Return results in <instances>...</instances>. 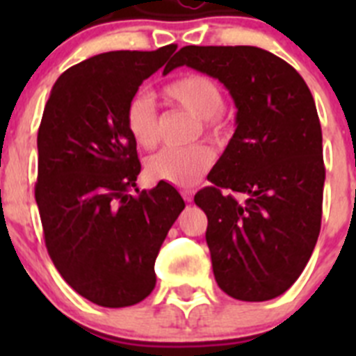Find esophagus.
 <instances>
[{"label": "esophagus", "mask_w": 356, "mask_h": 356, "mask_svg": "<svg viewBox=\"0 0 356 356\" xmlns=\"http://www.w3.org/2000/svg\"><path fill=\"white\" fill-rule=\"evenodd\" d=\"M180 193H181V196H184V200L187 201V203H191V201H193L194 188H181Z\"/></svg>", "instance_id": "obj_1"}]
</instances>
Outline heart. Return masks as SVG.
<instances>
[{
    "instance_id": "obj_1",
    "label": "heart",
    "mask_w": 356,
    "mask_h": 356,
    "mask_svg": "<svg viewBox=\"0 0 356 356\" xmlns=\"http://www.w3.org/2000/svg\"><path fill=\"white\" fill-rule=\"evenodd\" d=\"M163 96L201 121L212 139H222L228 131V119L222 112L225 97L221 87L207 74H185L163 87ZM128 134L144 149L159 143V115L153 97L137 94L127 106ZM213 163V151L207 144L187 147H163L147 160V172L153 178L178 187H188L201 180Z\"/></svg>"
}]
</instances>
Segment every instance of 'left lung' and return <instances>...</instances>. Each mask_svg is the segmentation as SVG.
<instances>
[{
	"label": "left lung",
	"instance_id": "1",
	"mask_svg": "<svg viewBox=\"0 0 356 356\" xmlns=\"http://www.w3.org/2000/svg\"><path fill=\"white\" fill-rule=\"evenodd\" d=\"M180 65L217 78L237 106L212 185L194 196L216 282L235 300H273L300 278L319 237L326 171L312 92L254 46H185L168 67Z\"/></svg>",
	"mask_w": 356,
	"mask_h": 356
}]
</instances>
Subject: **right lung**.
<instances>
[{
  "mask_svg": "<svg viewBox=\"0 0 356 356\" xmlns=\"http://www.w3.org/2000/svg\"><path fill=\"white\" fill-rule=\"evenodd\" d=\"M175 49L90 56L62 72L44 106L35 184L44 242L62 278L99 307L151 294L156 254L185 209L168 181L131 194L140 162L124 121L140 83Z\"/></svg>",
  "mask_w": 356,
  "mask_h": 356,
  "instance_id": "add662e5",
  "label": "right lung"
}]
</instances>
